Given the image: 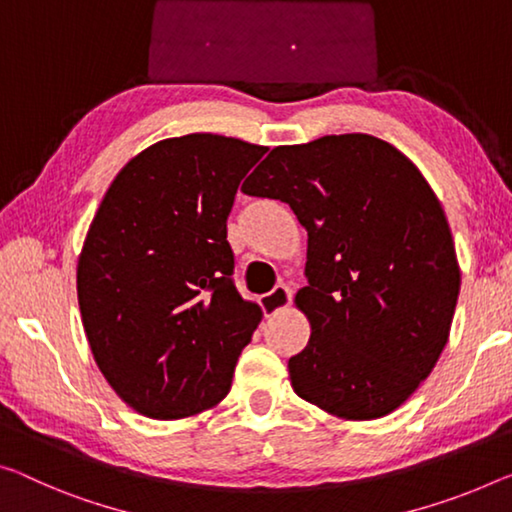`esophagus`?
I'll use <instances>...</instances> for the list:
<instances>
[{"label":"esophagus","instance_id":"34e87169","mask_svg":"<svg viewBox=\"0 0 512 512\" xmlns=\"http://www.w3.org/2000/svg\"><path fill=\"white\" fill-rule=\"evenodd\" d=\"M289 303H291V291L285 285H278L273 291H269V294H264L262 298H259V305H262V312L266 316L278 314L280 310L289 307Z\"/></svg>","mask_w":512,"mask_h":512}]
</instances>
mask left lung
<instances>
[{
	"label": "left lung",
	"mask_w": 512,
	"mask_h": 512,
	"mask_svg": "<svg viewBox=\"0 0 512 512\" xmlns=\"http://www.w3.org/2000/svg\"><path fill=\"white\" fill-rule=\"evenodd\" d=\"M241 191L287 202L307 230L294 303L312 335L289 358L294 392L346 421L394 412L449 342L460 291L431 184L387 141L339 134L278 145Z\"/></svg>",
	"instance_id": "left-lung-1"
}]
</instances>
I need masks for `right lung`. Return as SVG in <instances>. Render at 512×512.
Instances as JSON below:
<instances>
[{
    "label": "right lung",
    "mask_w": 512,
    "mask_h": 512,
    "mask_svg": "<svg viewBox=\"0 0 512 512\" xmlns=\"http://www.w3.org/2000/svg\"><path fill=\"white\" fill-rule=\"evenodd\" d=\"M264 145L186 134L136 154L88 227L77 262L97 369L129 408L184 419L221 403L262 310L234 287L227 216Z\"/></svg>",
    "instance_id": "right-lung-1"
}]
</instances>
